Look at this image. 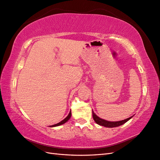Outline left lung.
Listing matches in <instances>:
<instances>
[{"label":"left lung","mask_w":160,"mask_h":160,"mask_svg":"<svg viewBox=\"0 0 160 160\" xmlns=\"http://www.w3.org/2000/svg\"><path fill=\"white\" fill-rule=\"evenodd\" d=\"M92 113H93V118L95 122L100 125H102V126L106 127V128H115V127H118L119 125H122L124 124L125 123H126L128 121H129L131 118H132V117H130L126 119H124L122 121H119V122H109V121L105 120L103 119H101L99 118L98 115H96L95 113L93 112V111L92 110Z\"/></svg>","instance_id":"1"}]
</instances>
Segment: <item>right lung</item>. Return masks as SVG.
<instances>
[{"mask_svg":"<svg viewBox=\"0 0 160 160\" xmlns=\"http://www.w3.org/2000/svg\"><path fill=\"white\" fill-rule=\"evenodd\" d=\"M71 111H70V112H69V115H67V117L66 118H65L63 120H62L61 122H60L59 123H57V124H55V125H51L50 127H56V126H59V125H62V124H63V123H66L67 121H68L69 119H70V118H71Z\"/></svg>","mask_w":160,"mask_h":160,"instance_id":"1","label":"right lung"}]
</instances>
